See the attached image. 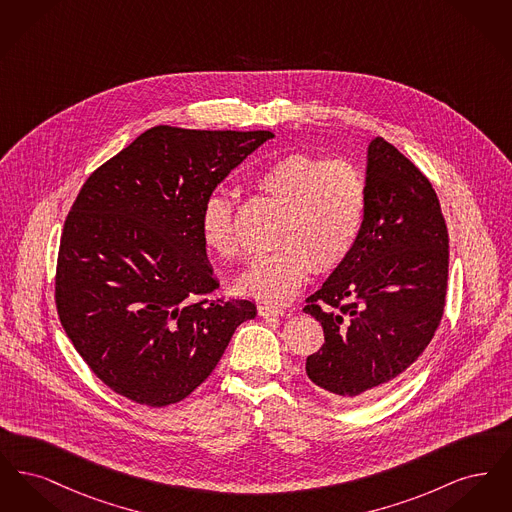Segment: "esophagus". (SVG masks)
I'll return each instance as SVG.
<instances>
[{
  "instance_id": "obj_1",
  "label": "esophagus",
  "mask_w": 512,
  "mask_h": 512,
  "mask_svg": "<svg viewBox=\"0 0 512 512\" xmlns=\"http://www.w3.org/2000/svg\"><path fill=\"white\" fill-rule=\"evenodd\" d=\"M259 315L265 318L272 317H284L286 315V311L284 309H280V307H272V305H259Z\"/></svg>"
}]
</instances>
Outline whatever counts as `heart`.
<instances>
[{
    "mask_svg": "<svg viewBox=\"0 0 512 512\" xmlns=\"http://www.w3.org/2000/svg\"><path fill=\"white\" fill-rule=\"evenodd\" d=\"M253 184L259 194L284 207L276 232L280 245L255 255L238 276L236 288L268 303H284L307 282L313 267L330 272L355 251L368 211L365 174L347 159L292 153L268 163ZM199 232L205 247L220 259L236 255L230 195H207Z\"/></svg>",
    "mask_w": 512,
    "mask_h": 512,
    "instance_id": "b5f03b06",
    "label": "heart"
}]
</instances>
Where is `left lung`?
Listing matches in <instances>:
<instances>
[{
	"label": "left lung",
	"instance_id": "left-lung-1",
	"mask_svg": "<svg viewBox=\"0 0 512 512\" xmlns=\"http://www.w3.org/2000/svg\"><path fill=\"white\" fill-rule=\"evenodd\" d=\"M366 188L359 244L303 309L324 330L307 376L341 401L370 399L413 365L438 330L447 293L449 234L430 180L374 138Z\"/></svg>",
	"mask_w": 512,
	"mask_h": 512
}]
</instances>
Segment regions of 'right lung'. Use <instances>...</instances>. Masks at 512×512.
<instances>
[{
	"label": "right lung",
	"instance_id": "right-lung-1",
	"mask_svg": "<svg viewBox=\"0 0 512 512\" xmlns=\"http://www.w3.org/2000/svg\"><path fill=\"white\" fill-rule=\"evenodd\" d=\"M268 130L153 126L88 176L67 215L55 305L74 349L122 397L167 407L219 365L257 307L217 299L199 215Z\"/></svg>",
	"mask_w": 512,
	"mask_h": 512
}]
</instances>
